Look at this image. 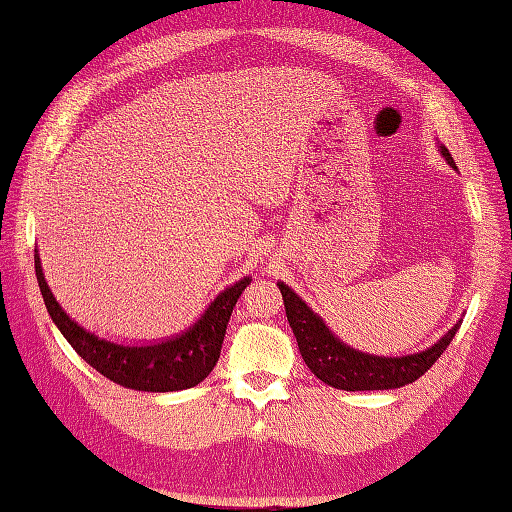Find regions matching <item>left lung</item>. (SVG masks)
Returning a JSON list of instances; mask_svg holds the SVG:
<instances>
[{
    "label": "left lung",
    "mask_w": 512,
    "mask_h": 512,
    "mask_svg": "<svg viewBox=\"0 0 512 512\" xmlns=\"http://www.w3.org/2000/svg\"><path fill=\"white\" fill-rule=\"evenodd\" d=\"M439 151L448 165L455 167V160L443 144ZM278 289L283 294L287 321L294 330L298 350H301L307 368L336 390H394L417 381L421 374H426L435 365L443 350L455 339L461 325V321L455 323L452 330L423 352L408 356H374L354 350V347L336 339L330 327L323 323V318L314 314L303 298H298V294L285 283H278Z\"/></svg>",
    "instance_id": "8db88e82"
}]
</instances>
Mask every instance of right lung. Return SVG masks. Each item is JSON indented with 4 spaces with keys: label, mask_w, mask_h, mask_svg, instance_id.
Wrapping results in <instances>:
<instances>
[{
    "label": "right lung",
    "mask_w": 512,
    "mask_h": 512,
    "mask_svg": "<svg viewBox=\"0 0 512 512\" xmlns=\"http://www.w3.org/2000/svg\"><path fill=\"white\" fill-rule=\"evenodd\" d=\"M35 274L46 310L73 350L106 379L122 388L140 392H176L194 388L200 381H205L218 363L229 316L243 289L252 281V278H243L236 285L227 287L223 294L214 298V303L207 307V312L200 316L194 327L173 339L153 345H122L86 332L62 310L46 283L37 252Z\"/></svg>",
    "instance_id": "right-lung-1"
}]
</instances>
